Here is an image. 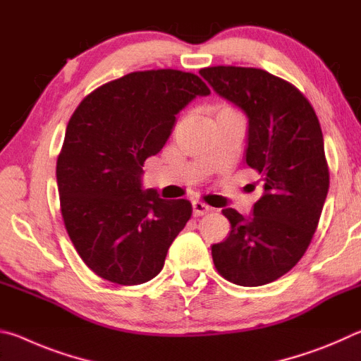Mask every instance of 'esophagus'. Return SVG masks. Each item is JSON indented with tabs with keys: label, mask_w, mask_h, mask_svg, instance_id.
Here are the masks:
<instances>
[{
	"label": "esophagus",
	"mask_w": 361,
	"mask_h": 361,
	"mask_svg": "<svg viewBox=\"0 0 361 361\" xmlns=\"http://www.w3.org/2000/svg\"><path fill=\"white\" fill-rule=\"evenodd\" d=\"M212 209L209 205H205L202 202H199V200H194L192 202V213L194 216H202V215H207Z\"/></svg>",
	"instance_id": "esophagus-1"
}]
</instances>
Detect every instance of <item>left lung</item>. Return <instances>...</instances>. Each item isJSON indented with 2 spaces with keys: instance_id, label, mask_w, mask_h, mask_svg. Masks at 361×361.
Here are the masks:
<instances>
[{
  "instance_id": "obj_1",
  "label": "left lung",
  "mask_w": 361,
  "mask_h": 361,
  "mask_svg": "<svg viewBox=\"0 0 361 361\" xmlns=\"http://www.w3.org/2000/svg\"><path fill=\"white\" fill-rule=\"evenodd\" d=\"M199 75L247 116L245 161L264 189L252 215L223 210L231 232L212 245L213 262L235 285L271 283L302 258L325 204L329 172L319 118L295 85L264 70L210 66Z\"/></svg>"
}]
</instances>
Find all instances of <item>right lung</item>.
Listing matches in <instances>:
<instances>
[{
	"label": "right lung",
	"mask_w": 361,
	"mask_h": 361,
	"mask_svg": "<svg viewBox=\"0 0 361 361\" xmlns=\"http://www.w3.org/2000/svg\"><path fill=\"white\" fill-rule=\"evenodd\" d=\"M209 94L192 73L135 71L95 89L73 113L57 159L60 209L76 252L99 277L140 285L162 271L192 207L143 189L142 167L167 143L175 116Z\"/></svg>",
	"instance_id": "obj_1"
}]
</instances>
